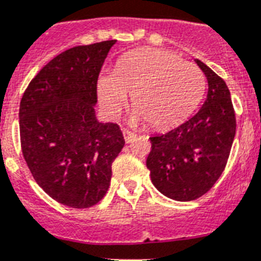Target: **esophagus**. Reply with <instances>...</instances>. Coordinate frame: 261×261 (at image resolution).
<instances>
[{"instance_id":"esophagus-1","label":"esophagus","mask_w":261,"mask_h":261,"mask_svg":"<svg viewBox=\"0 0 261 261\" xmlns=\"http://www.w3.org/2000/svg\"><path fill=\"white\" fill-rule=\"evenodd\" d=\"M122 135H124V139H125V143H130L132 140L136 139V135L133 132H130V130H128V129H124L122 130Z\"/></svg>"}]
</instances>
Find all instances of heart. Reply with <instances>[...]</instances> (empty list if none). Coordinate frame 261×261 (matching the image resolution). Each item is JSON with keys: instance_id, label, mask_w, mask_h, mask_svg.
Returning a JSON list of instances; mask_svg holds the SVG:
<instances>
[{"instance_id": "1", "label": "heart", "mask_w": 261, "mask_h": 261, "mask_svg": "<svg viewBox=\"0 0 261 261\" xmlns=\"http://www.w3.org/2000/svg\"><path fill=\"white\" fill-rule=\"evenodd\" d=\"M205 76L192 62L163 49L135 50L117 62L115 72L101 73L97 94L107 113L116 115L132 96L133 121L150 128L177 125L203 100Z\"/></svg>"}]
</instances>
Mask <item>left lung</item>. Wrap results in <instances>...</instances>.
<instances>
[{
    "label": "left lung",
    "instance_id": "1",
    "mask_svg": "<svg viewBox=\"0 0 261 261\" xmlns=\"http://www.w3.org/2000/svg\"><path fill=\"white\" fill-rule=\"evenodd\" d=\"M208 81V94L195 116L163 135L149 137L146 167L152 182L164 196L191 201L205 195L227 165L236 116L224 80L196 60Z\"/></svg>",
    "mask_w": 261,
    "mask_h": 261
}]
</instances>
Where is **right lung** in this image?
<instances>
[{
	"mask_svg": "<svg viewBox=\"0 0 261 261\" xmlns=\"http://www.w3.org/2000/svg\"><path fill=\"white\" fill-rule=\"evenodd\" d=\"M116 40L74 46L49 61L19 102V137L30 173L51 199L89 208L107 193L112 163L125 144L94 115L97 80Z\"/></svg>",
	"mask_w": 261,
	"mask_h": 261,
	"instance_id": "add662e5",
	"label": "right lung"
}]
</instances>
